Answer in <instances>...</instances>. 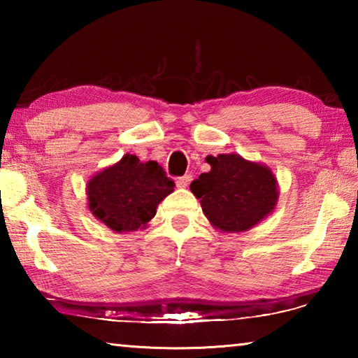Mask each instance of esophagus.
Returning <instances> with one entry per match:
<instances>
[{
  "mask_svg": "<svg viewBox=\"0 0 358 358\" xmlns=\"http://www.w3.org/2000/svg\"><path fill=\"white\" fill-rule=\"evenodd\" d=\"M191 180H192L191 175H185V177H180V178L177 180V186H178V187H186L187 185L191 183Z\"/></svg>",
  "mask_w": 358,
  "mask_h": 358,
  "instance_id": "1",
  "label": "esophagus"
}]
</instances>
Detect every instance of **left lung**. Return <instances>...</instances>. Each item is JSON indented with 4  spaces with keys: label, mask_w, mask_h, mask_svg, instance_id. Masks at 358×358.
<instances>
[{
    "label": "left lung",
    "mask_w": 358,
    "mask_h": 358,
    "mask_svg": "<svg viewBox=\"0 0 358 358\" xmlns=\"http://www.w3.org/2000/svg\"><path fill=\"white\" fill-rule=\"evenodd\" d=\"M205 161L210 172L199 175L189 189L215 229L226 234L246 232L273 213L280 189L268 166L237 153L207 156Z\"/></svg>",
    "instance_id": "8db88e82"
}]
</instances>
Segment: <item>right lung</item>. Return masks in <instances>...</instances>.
<instances>
[{"label": "right lung", "instance_id": "right-lung-1", "mask_svg": "<svg viewBox=\"0 0 358 358\" xmlns=\"http://www.w3.org/2000/svg\"><path fill=\"white\" fill-rule=\"evenodd\" d=\"M173 186L156 161L126 153L88 180V210L113 232H134L148 226Z\"/></svg>", "mask_w": 358, "mask_h": 358}]
</instances>
